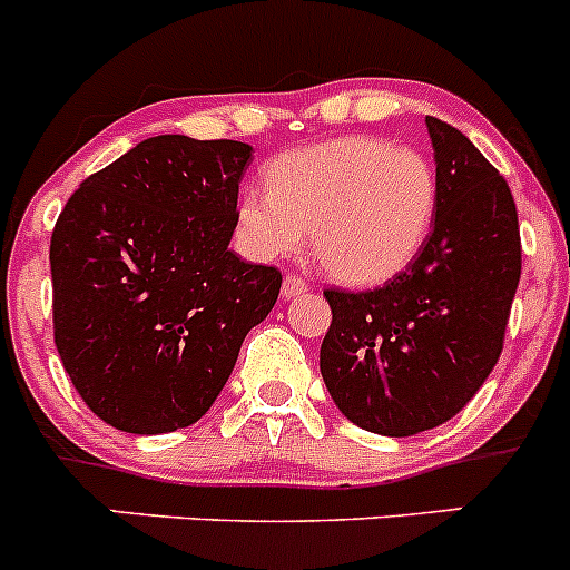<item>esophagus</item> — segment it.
Here are the masks:
<instances>
[{"label":"esophagus","instance_id":"34e87169","mask_svg":"<svg viewBox=\"0 0 570 570\" xmlns=\"http://www.w3.org/2000/svg\"><path fill=\"white\" fill-rule=\"evenodd\" d=\"M307 291V282L296 274H285V282H282V299H296Z\"/></svg>","mask_w":570,"mask_h":570}]
</instances>
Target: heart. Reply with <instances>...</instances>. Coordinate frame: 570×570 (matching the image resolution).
<instances>
[{
	"label": "heart",
	"instance_id": "heart-1",
	"mask_svg": "<svg viewBox=\"0 0 570 570\" xmlns=\"http://www.w3.org/2000/svg\"><path fill=\"white\" fill-rule=\"evenodd\" d=\"M436 209V173L411 148L341 137L291 150L268 187L237 198V240L254 259L296 254L313 229L318 265L346 285H377L420 254Z\"/></svg>",
	"mask_w": 570,
	"mask_h": 570
}]
</instances>
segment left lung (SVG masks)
<instances>
[{"label":"left lung","mask_w":570,"mask_h":570,"mask_svg":"<svg viewBox=\"0 0 570 570\" xmlns=\"http://www.w3.org/2000/svg\"><path fill=\"white\" fill-rule=\"evenodd\" d=\"M436 213L420 254L375 291H324V386L341 414L381 436H414L456 416L503 350L520 282L518 209L501 173L436 117Z\"/></svg>","instance_id":"1"}]
</instances>
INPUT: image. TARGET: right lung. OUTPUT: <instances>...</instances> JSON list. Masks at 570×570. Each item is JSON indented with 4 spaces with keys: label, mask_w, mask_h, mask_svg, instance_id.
Here are the masks:
<instances>
[{
    "label": "right lung",
    "mask_w": 570,
    "mask_h": 570,
    "mask_svg": "<svg viewBox=\"0 0 570 570\" xmlns=\"http://www.w3.org/2000/svg\"><path fill=\"white\" fill-rule=\"evenodd\" d=\"M252 145L150 137L86 178L50 243L69 381L117 431L170 433L213 409L282 274L229 248Z\"/></svg>",
    "instance_id": "add662e5"
}]
</instances>
